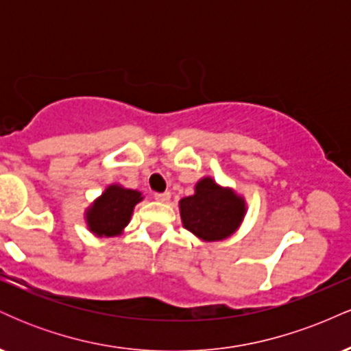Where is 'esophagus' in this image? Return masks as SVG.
Segmentation results:
<instances>
[{
    "mask_svg": "<svg viewBox=\"0 0 351 351\" xmlns=\"http://www.w3.org/2000/svg\"><path fill=\"white\" fill-rule=\"evenodd\" d=\"M171 198V193L170 191H165V193H155V199L160 201V203H167Z\"/></svg>",
    "mask_w": 351,
    "mask_h": 351,
    "instance_id": "34e87169",
    "label": "esophagus"
}]
</instances>
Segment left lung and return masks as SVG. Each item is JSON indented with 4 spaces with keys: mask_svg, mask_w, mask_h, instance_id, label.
Returning <instances> with one entry per match:
<instances>
[{
    "mask_svg": "<svg viewBox=\"0 0 351 351\" xmlns=\"http://www.w3.org/2000/svg\"><path fill=\"white\" fill-rule=\"evenodd\" d=\"M180 215L183 226L196 237L208 243L223 241L243 223L245 201L206 176L196 183L195 195L180 201Z\"/></svg>",
    "mask_w": 351,
    "mask_h": 351,
    "instance_id": "8db88e82",
    "label": "left lung"
}]
</instances>
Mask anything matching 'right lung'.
<instances>
[{
  "label": "right lung",
  "instance_id": "obj_1",
  "mask_svg": "<svg viewBox=\"0 0 351 351\" xmlns=\"http://www.w3.org/2000/svg\"><path fill=\"white\" fill-rule=\"evenodd\" d=\"M143 199L136 189L110 184L86 211L87 226L99 237L119 236L130 223L136 203Z\"/></svg>",
  "mask_w": 351,
  "mask_h": 351
}]
</instances>
